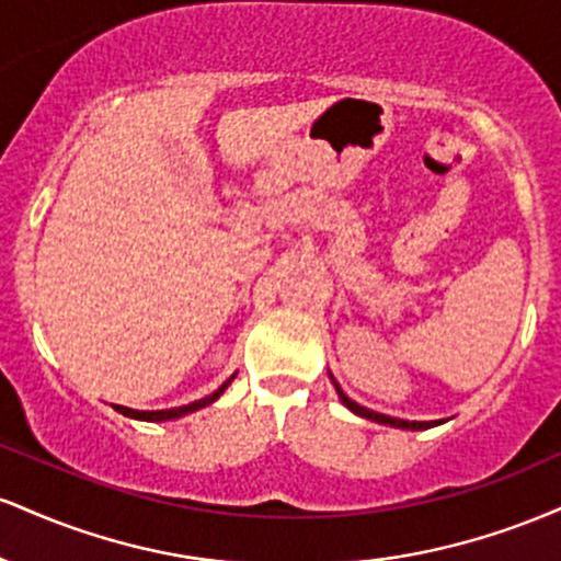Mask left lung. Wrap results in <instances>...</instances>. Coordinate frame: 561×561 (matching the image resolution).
<instances>
[{"label": "left lung", "instance_id": "8db88e82", "mask_svg": "<svg viewBox=\"0 0 561 561\" xmlns=\"http://www.w3.org/2000/svg\"><path fill=\"white\" fill-rule=\"evenodd\" d=\"M332 382H334V377H332ZM334 388H337L340 401H343L347 409L353 411V414L364 416V420H371V422H379V424H390V427H401V430H430V427H435V424H443V420L440 422H409V420H396V416L377 414V411H369V409H366V405H358L356 401H351V398H347L345 392L340 390L337 382H334Z\"/></svg>", "mask_w": 561, "mask_h": 561}]
</instances>
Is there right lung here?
Returning <instances> with one entry per match:
<instances>
[{
  "label": "right lung",
  "instance_id": "right-lung-1",
  "mask_svg": "<svg viewBox=\"0 0 561 561\" xmlns=\"http://www.w3.org/2000/svg\"><path fill=\"white\" fill-rule=\"evenodd\" d=\"M231 379H234V375H231L227 382L221 385V388H218L216 392H210V396H205V398H199V401H195V403H186V405H179V409H163V411H137V409H126V405H113L115 411H118V414H124V416H131V420H141V422H165V420H179V416H184V414H192V411H197V409H205V405H210L216 401L218 396H221L224 390L229 388V382Z\"/></svg>",
  "mask_w": 561,
  "mask_h": 561
}]
</instances>
